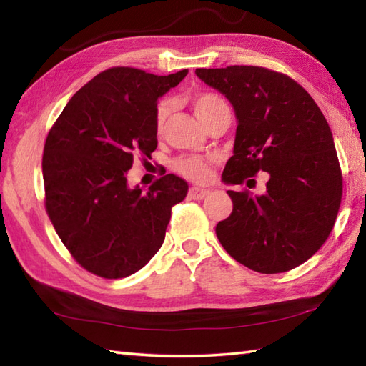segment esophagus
<instances>
[{
    "label": "esophagus",
    "instance_id": "esophagus-1",
    "mask_svg": "<svg viewBox=\"0 0 366 366\" xmlns=\"http://www.w3.org/2000/svg\"><path fill=\"white\" fill-rule=\"evenodd\" d=\"M206 195H209L207 189H201V187H190L189 190V197L192 199H203Z\"/></svg>",
    "mask_w": 366,
    "mask_h": 366
}]
</instances>
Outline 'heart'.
I'll use <instances>...</instances> for the list:
<instances>
[{
  "instance_id": "b5f03b06",
  "label": "heart",
  "mask_w": 366,
  "mask_h": 366,
  "mask_svg": "<svg viewBox=\"0 0 366 366\" xmlns=\"http://www.w3.org/2000/svg\"><path fill=\"white\" fill-rule=\"evenodd\" d=\"M190 102L193 107V112L197 113L199 121L207 127L217 116L222 112L229 110L227 100L222 96L215 94L211 91H201L195 92L190 96ZM171 112V102L168 99H162L155 107V130L157 134H163L167 126V119ZM174 169L179 174L190 179L195 182H204L211 177V162L199 157V155H182V157L176 159Z\"/></svg>"
}]
</instances>
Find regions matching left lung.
I'll return each mask as SVG.
<instances>
[{"mask_svg": "<svg viewBox=\"0 0 366 366\" xmlns=\"http://www.w3.org/2000/svg\"><path fill=\"white\" fill-rule=\"evenodd\" d=\"M229 99L237 116L234 154L223 181L252 189L267 171L266 193L228 190L232 212L215 234L237 262L259 274H282L312 258L327 240L343 197V174L332 132L300 84L259 66L197 69Z\"/></svg>", "mask_w": 366, "mask_h": 366, "instance_id": "8db88e82", "label": "left lung"}]
</instances>
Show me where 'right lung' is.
Listing matches in <instances>:
<instances>
[{
  "instance_id": "add662e5",
  "label": "right lung",
  "mask_w": 366,
  "mask_h": 366,
  "mask_svg": "<svg viewBox=\"0 0 366 366\" xmlns=\"http://www.w3.org/2000/svg\"><path fill=\"white\" fill-rule=\"evenodd\" d=\"M187 69L154 75L112 67L76 91L45 139V211L80 266L102 278L144 267L165 239L171 209L189 185L174 174L147 192L127 187V171L157 147V99L177 86Z\"/></svg>"
}]
</instances>
